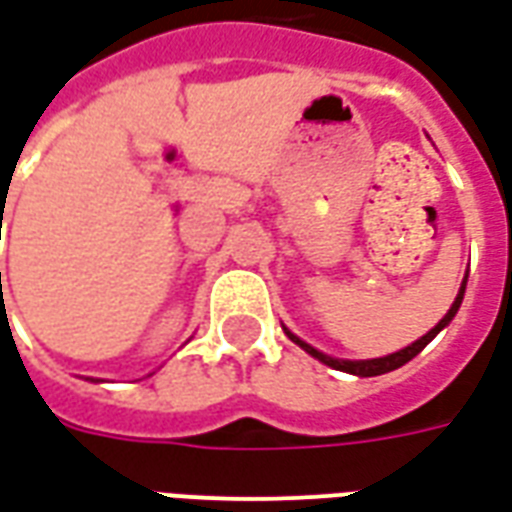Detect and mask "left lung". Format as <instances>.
Returning a JSON list of instances; mask_svg holds the SVG:
<instances>
[{"label":"left lung","instance_id":"left-lung-1","mask_svg":"<svg viewBox=\"0 0 512 512\" xmlns=\"http://www.w3.org/2000/svg\"><path fill=\"white\" fill-rule=\"evenodd\" d=\"M463 293H466V279H463L461 290H458V296H455V301H452V307L447 310V315H444V318H441V321L436 323L428 334H425V337H419L417 343H411L408 348H403V351H395V354L381 356V359H359V362H351V359H334V356L321 354L318 348H312V345H307L304 340H299V337L290 332V329H285V326H282V329H285V334H288L293 343L301 345L307 354L315 356V359L323 362V365L334 367V370H343V373H351V376H359V378L384 376V373H392V370H397V367H403L406 362H411V359H414V356H417L419 351H422V348H425V345H428L430 340H433V337H436V334H439L441 329L452 321V318H455V312H458V307H461V301H463Z\"/></svg>","mask_w":512,"mask_h":512}]
</instances>
